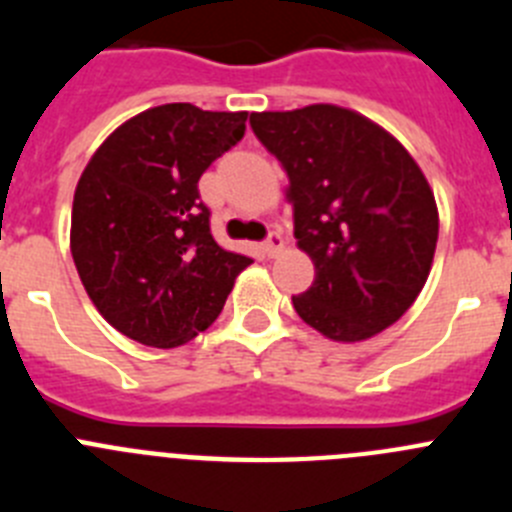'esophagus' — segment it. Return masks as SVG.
<instances>
[{
	"instance_id": "1",
	"label": "esophagus",
	"mask_w": 512,
	"mask_h": 512,
	"mask_svg": "<svg viewBox=\"0 0 512 512\" xmlns=\"http://www.w3.org/2000/svg\"><path fill=\"white\" fill-rule=\"evenodd\" d=\"M282 248H284L282 233H277V230H274V233H271L269 238L264 241V253L269 256V259H274V256H279V253H282Z\"/></svg>"
}]
</instances>
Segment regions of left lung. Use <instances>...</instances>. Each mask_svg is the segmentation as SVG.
I'll use <instances>...</instances> for the list:
<instances>
[{
	"mask_svg": "<svg viewBox=\"0 0 512 512\" xmlns=\"http://www.w3.org/2000/svg\"><path fill=\"white\" fill-rule=\"evenodd\" d=\"M251 128L289 176L297 248L315 282L292 297L338 343L377 336L410 310L438 241L433 189L400 140L338 104L253 112Z\"/></svg>",
	"mask_w": 512,
	"mask_h": 512,
	"instance_id": "8db88e82",
	"label": "left lung"
}]
</instances>
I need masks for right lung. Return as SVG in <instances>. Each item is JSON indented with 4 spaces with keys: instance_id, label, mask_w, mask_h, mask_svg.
I'll use <instances>...</instances> for the list:
<instances>
[{
    "instance_id": "add662e5",
    "label": "right lung",
    "mask_w": 512,
    "mask_h": 512,
    "mask_svg": "<svg viewBox=\"0 0 512 512\" xmlns=\"http://www.w3.org/2000/svg\"><path fill=\"white\" fill-rule=\"evenodd\" d=\"M246 120L189 102L151 107L107 135L81 171L71 256L89 300L122 336L153 348L192 341L253 264L217 246L197 189Z\"/></svg>"
}]
</instances>
